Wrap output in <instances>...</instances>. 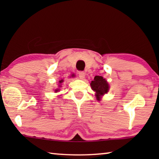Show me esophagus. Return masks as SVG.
I'll use <instances>...</instances> for the list:
<instances>
[{"label": "esophagus", "mask_w": 159, "mask_h": 159, "mask_svg": "<svg viewBox=\"0 0 159 159\" xmlns=\"http://www.w3.org/2000/svg\"><path fill=\"white\" fill-rule=\"evenodd\" d=\"M79 76L80 79H85V74L84 73L83 71H80L79 73Z\"/></svg>", "instance_id": "obj_1"}]
</instances>
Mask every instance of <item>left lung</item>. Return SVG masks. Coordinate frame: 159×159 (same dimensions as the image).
<instances>
[{
	"label": "left lung",
	"mask_w": 159,
	"mask_h": 159,
	"mask_svg": "<svg viewBox=\"0 0 159 159\" xmlns=\"http://www.w3.org/2000/svg\"><path fill=\"white\" fill-rule=\"evenodd\" d=\"M90 86L93 90L96 93L95 96L98 100H100L101 97L108 93L109 90V83H107L106 79L99 76H95L94 80L91 81Z\"/></svg>",
	"instance_id": "1"
}]
</instances>
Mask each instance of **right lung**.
<instances>
[{
  "label": "right lung",
  "mask_w": 159,
  "mask_h": 159,
  "mask_svg": "<svg viewBox=\"0 0 159 159\" xmlns=\"http://www.w3.org/2000/svg\"><path fill=\"white\" fill-rule=\"evenodd\" d=\"M63 81H64V80H63L62 79H61V80H60V81H59V83H60V85H59V87H61V83H62ZM57 91H59V89H58V88H57V89H56V90H55V93H57Z\"/></svg>",
  "instance_id": "1"
}]
</instances>
